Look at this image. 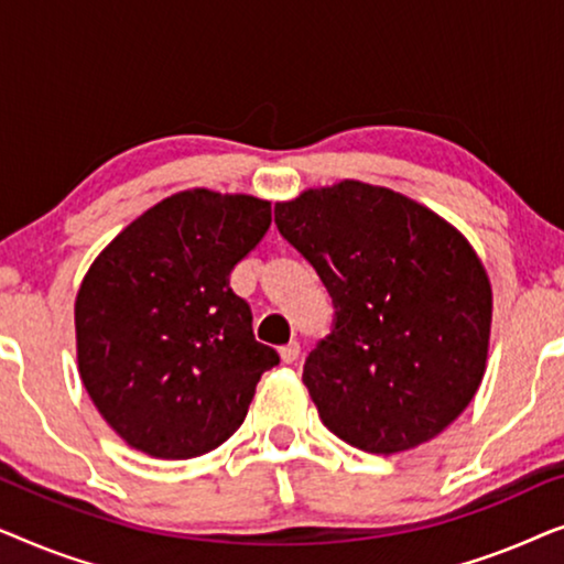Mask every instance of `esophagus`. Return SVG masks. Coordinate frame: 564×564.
Returning a JSON list of instances; mask_svg holds the SVG:
<instances>
[{
	"label": "esophagus",
	"instance_id": "1",
	"mask_svg": "<svg viewBox=\"0 0 564 564\" xmlns=\"http://www.w3.org/2000/svg\"><path fill=\"white\" fill-rule=\"evenodd\" d=\"M280 357H282L284 365H295V361L300 359V344L297 341H290L288 346H282Z\"/></svg>",
	"mask_w": 564,
	"mask_h": 564
}]
</instances>
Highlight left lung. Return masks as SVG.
<instances>
[{"label": "left lung", "instance_id": "obj_1", "mask_svg": "<svg viewBox=\"0 0 564 564\" xmlns=\"http://www.w3.org/2000/svg\"><path fill=\"white\" fill-rule=\"evenodd\" d=\"M334 300L303 382L321 421L372 454L442 434L480 388L492 292L457 228L405 195L344 180L274 205Z\"/></svg>", "mask_w": 564, "mask_h": 564}]
</instances>
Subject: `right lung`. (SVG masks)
Here are the masks:
<instances>
[{
    "mask_svg": "<svg viewBox=\"0 0 564 564\" xmlns=\"http://www.w3.org/2000/svg\"><path fill=\"white\" fill-rule=\"evenodd\" d=\"M269 223L267 199L176 192L89 267L74 305L79 375L133 449L159 459L213 452L243 423L261 375L280 365L230 290V272Z\"/></svg>",
    "mask_w": 564,
    "mask_h": 564,
    "instance_id": "right-lung-1",
    "label": "right lung"
}]
</instances>
